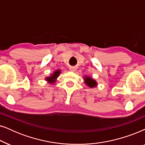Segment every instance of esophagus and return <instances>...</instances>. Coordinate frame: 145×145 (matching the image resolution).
I'll return each instance as SVG.
<instances>
[{"instance_id": "obj_1", "label": "esophagus", "mask_w": 145, "mask_h": 145, "mask_svg": "<svg viewBox=\"0 0 145 145\" xmlns=\"http://www.w3.org/2000/svg\"><path fill=\"white\" fill-rule=\"evenodd\" d=\"M69 70H70L71 71H76V68L75 67H69Z\"/></svg>"}]
</instances>
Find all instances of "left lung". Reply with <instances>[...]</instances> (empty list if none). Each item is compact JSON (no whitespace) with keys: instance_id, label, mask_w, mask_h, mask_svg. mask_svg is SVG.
Returning <instances> with one entry per match:
<instances>
[{"instance_id":"left-lung-1","label":"left lung","mask_w":145,"mask_h":145,"mask_svg":"<svg viewBox=\"0 0 145 145\" xmlns=\"http://www.w3.org/2000/svg\"><path fill=\"white\" fill-rule=\"evenodd\" d=\"M85 84L89 87V88H95L97 86V82L93 79H92L91 77L86 76L84 78Z\"/></svg>"}]
</instances>
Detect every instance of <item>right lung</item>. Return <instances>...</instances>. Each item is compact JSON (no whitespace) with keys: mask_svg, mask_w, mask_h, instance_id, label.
<instances>
[{"mask_svg":"<svg viewBox=\"0 0 145 145\" xmlns=\"http://www.w3.org/2000/svg\"><path fill=\"white\" fill-rule=\"evenodd\" d=\"M60 73H61L60 70H59V69L58 70H56V71H54L52 74L51 76L46 78V80L48 81L50 84H54V83L56 82V79L57 78V77L59 76V75Z\"/></svg>","mask_w":145,"mask_h":145,"instance_id":"1","label":"right lung"}]
</instances>
